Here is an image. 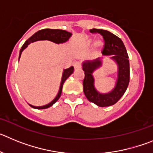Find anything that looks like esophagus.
I'll list each match as a JSON object with an SVG mask.
<instances>
[{
	"mask_svg": "<svg viewBox=\"0 0 153 153\" xmlns=\"http://www.w3.org/2000/svg\"><path fill=\"white\" fill-rule=\"evenodd\" d=\"M81 67H82V66H81V63H79V62L76 61L74 63V68H75V70H78V69H80Z\"/></svg>",
	"mask_w": 153,
	"mask_h": 153,
	"instance_id": "34e87169",
	"label": "esophagus"
}]
</instances>
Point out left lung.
<instances>
[{"label":"left lung","instance_id":"1","mask_svg":"<svg viewBox=\"0 0 153 153\" xmlns=\"http://www.w3.org/2000/svg\"><path fill=\"white\" fill-rule=\"evenodd\" d=\"M90 33H99L102 36L104 45L102 50L103 55H113L112 59L117 61L119 67L118 79L114 90L106 94L99 93L94 88L92 74L94 70L101 65L99 59L94 61L83 63V70L84 71V79L83 81V92L86 97L90 102L101 107L112 106L117 103L126 90L129 83V61L126 49L122 40L113 33L106 30H90Z\"/></svg>","mask_w":153,"mask_h":153}]
</instances>
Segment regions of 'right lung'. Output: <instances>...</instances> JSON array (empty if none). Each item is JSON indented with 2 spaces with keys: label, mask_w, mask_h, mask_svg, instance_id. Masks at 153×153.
I'll list each match as a JSON object with an SVG mask.
<instances>
[{
  "label": "right lung",
  "mask_w": 153,
  "mask_h": 153,
  "mask_svg": "<svg viewBox=\"0 0 153 153\" xmlns=\"http://www.w3.org/2000/svg\"><path fill=\"white\" fill-rule=\"evenodd\" d=\"M71 36V33L68 32V31L63 30H54V29H43L37 31L33 36H31L28 40H26V42L24 43V45L21 47V51H20V55H19V59L21 57V53L24 51L27 47L28 44H30V43H33V42L37 41V40H51V41L54 42L56 44H60V43H64V42L67 41L69 38ZM74 67H70V68L66 69L63 71V76H62V80L61 83H60V90H59V93H58L57 96L56 97V98L53 100L51 102H50L49 104L45 105V106H30L31 107L34 108V109H47V108L50 107L52 105L55 103L56 101L59 100V98L60 97L62 93V89H63V85L64 83V82L66 81V79L70 76L71 74L74 72Z\"/></svg>",
  "instance_id": "add662e5"
}]
</instances>
